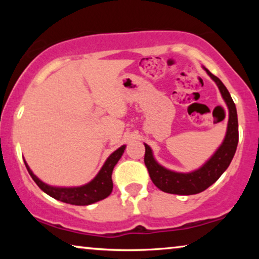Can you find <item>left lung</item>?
Listing matches in <instances>:
<instances>
[{
  "label": "left lung",
  "mask_w": 259,
  "mask_h": 259,
  "mask_svg": "<svg viewBox=\"0 0 259 259\" xmlns=\"http://www.w3.org/2000/svg\"><path fill=\"white\" fill-rule=\"evenodd\" d=\"M205 70L211 76V79L217 83L222 97L224 98L229 107V123L225 139L223 141L222 146L218 148L217 152L212 155V158L203 167L191 173H177L162 167L154 160L150 146L145 144L144 161L147 167L148 175H150L154 185L166 193L190 196V194L203 192L212 184L217 182L219 177L229 167L230 162L236 153L239 137L236 105L224 83L217 76L213 75L210 70L206 68Z\"/></svg>",
  "instance_id": "left-lung-1"
}]
</instances>
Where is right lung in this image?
Segmentation results:
<instances>
[{
  "label": "right lung",
  "instance_id": "obj_1",
  "mask_svg": "<svg viewBox=\"0 0 259 259\" xmlns=\"http://www.w3.org/2000/svg\"><path fill=\"white\" fill-rule=\"evenodd\" d=\"M123 150H125V146H121L115 152H113L107 160H106L104 166H102L100 172L98 173V176L91 183H88L87 185L80 187H69V189H66V187L49 186L47 184L42 183L36 176H34V173L30 171L29 166L27 165L26 161H24V164H26L28 172H29V175L34 182L36 183V185L44 192L47 193L48 196L53 197L54 199L61 200L63 203L84 206V205H90L95 203V201L105 199V198H107L111 194L113 190L112 172L116 162L121 158Z\"/></svg>",
  "mask_w": 259,
  "mask_h": 259
}]
</instances>
